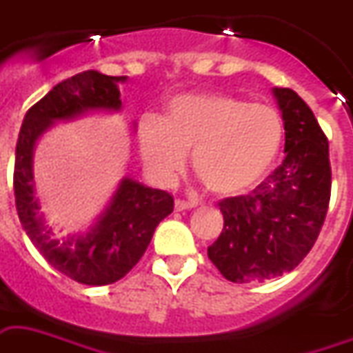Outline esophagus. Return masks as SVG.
<instances>
[{
  "label": "esophagus",
  "mask_w": 353,
  "mask_h": 353,
  "mask_svg": "<svg viewBox=\"0 0 353 353\" xmlns=\"http://www.w3.org/2000/svg\"><path fill=\"white\" fill-rule=\"evenodd\" d=\"M194 203H188V201H181V199H177L176 203H174V208H176V212H185V210H192L194 208Z\"/></svg>",
  "instance_id": "esophagus-1"
}]
</instances>
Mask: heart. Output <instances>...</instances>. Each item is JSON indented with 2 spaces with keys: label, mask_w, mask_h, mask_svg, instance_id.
Returning a JSON list of instances; mask_svg holds the SVG:
<instances>
[{
  "label": "heart",
  "mask_w": 353,
  "mask_h": 353,
  "mask_svg": "<svg viewBox=\"0 0 353 353\" xmlns=\"http://www.w3.org/2000/svg\"><path fill=\"white\" fill-rule=\"evenodd\" d=\"M283 143V121L276 108L221 92L179 94L167 103L163 117L143 116L137 145L147 170L170 183L192 168L216 196L250 190L276 161Z\"/></svg>",
  "instance_id": "heart-1"
}]
</instances>
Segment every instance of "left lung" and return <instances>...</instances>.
I'll list each match as a JSON object with an SVG mask.
<instances>
[{
	"label": "left lung",
	"mask_w": 353,
	"mask_h": 353,
	"mask_svg": "<svg viewBox=\"0 0 353 353\" xmlns=\"http://www.w3.org/2000/svg\"><path fill=\"white\" fill-rule=\"evenodd\" d=\"M285 125L286 156L250 194L226 197L221 236L208 257L232 283H263L294 270L319 236L330 203L328 141L314 112L290 88H272Z\"/></svg>",
	"instance_id": "left-lung-1"
}]
</instances>
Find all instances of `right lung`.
I'll list each match as a JSON object with an SVG mask.
<instances>
[{
  "label": "right lung",
  "instance_id": "1",
  "mask_svg": "<svg viewBox=\"0 0 353 353\" xmlns=\"http://www.w3.org/2000/svg\"><path fill=\"white\" fill-rule=\"evenodd\" d=\"M123 81L125 77L85 70L57 83L25 114L16 145L14 196L23 230L56 270L83 285H112L127 276L150 245L156 226L174 210L168 192L123 177L107 208L85 232L65 236L48 225L41 212L34 190L36 143L59 121L121 110Z\"/></svg>",
  "mask_w": 353,
  "mask_h": 353
}]
</instances>
